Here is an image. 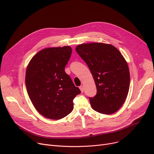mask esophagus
<instances>
[{"label":"esophagus","mask_w":154,"mask_h":154,"mask_svg":"<svg viewBox=\"0 0 154 154\" xmlns=\"http://www.w3.org/2000/svg\"><path fill=\"white\" fill-rule=\"evenodd\" d=\"M79 88H80V91H81L82 92H84V86H83V85H80V86L79 87Z\"/></svg>","instance_id":"obj_1"}]
</instances>
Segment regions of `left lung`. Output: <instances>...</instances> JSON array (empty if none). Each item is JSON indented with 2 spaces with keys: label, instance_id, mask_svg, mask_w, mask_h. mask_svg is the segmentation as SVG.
Listing matches in <instances>:
<instances>
[{
  "label": "left lung",
  "instance_id": "8db88e82",
  "mask_svg": "<svg viewBox=\"0 0 154 154\" xmlns=\"http://www.w3.org/2000/svg\"><path fill=\"white\" fill-rule=\"evenodd\" d=\"M76 52L89 68L97 94L89 97L92 109L103 114L116 112L124 103L130 86V72L119 51L110 44L79 45Z\"/></svg>",
  "mask_w": 154,
  "mask_h": 154
}]
</instances>
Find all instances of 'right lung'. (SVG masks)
Listing matches in <instances>:
<instances>
[{
    "label": "right lung",
    "mask_w": 154,
    "mask_h": 154,
    "mask_svg": "<svg viewBox=\"0 0 154 154\" xmlns=\"http://www.w3.org/2000/svg\"><path fill=\"white\" fill-rule=\"evenodd\" d=\"M72 54L69 46L46 48L30 60L26 85L36 110L50 119L67 116L74 108L73 100L80 91L65 72Z\"/></svg>",
    "instance_id": "1"
}]
</instances>
